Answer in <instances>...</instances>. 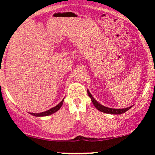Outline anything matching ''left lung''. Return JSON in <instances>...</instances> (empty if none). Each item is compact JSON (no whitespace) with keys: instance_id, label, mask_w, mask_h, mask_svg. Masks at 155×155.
<instances>
[{"instance_id":"8db88e82","label":"left lung","mask_w":155,"mask_h":155,"mask_svg":"<svg viewBox=\"0 0 155 155\" xmlns=\"http://www.w3.org/2000/svg\"><path fill=\"white\" fill-rule=\"evenodd\" d=\"M89 95L91 97L92 101V103H93L95 107L97 108V110H99V111H101V112H104V113L114 114H122L123 112L127 111V110L129 109V108H124V109H113V108H106V107H105V106H101V105L99 104L97 102V101H95V99H94L93 97H92L91 95H90V93H89Z\"/></svg>"}]
</instances>
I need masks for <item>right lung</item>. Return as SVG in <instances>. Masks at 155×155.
I'll return each instance as SVG.
<instances>
[{
    "instance_id": "obj_1",
    "label": "right lung",
    "mask_w": 155,
    "mask_h": 155,
    "mask_svg": "<svg viewBox=\"0 0 155 155\" xmlns=\"http://www.w3.org/2000/svg\"><path fill=\"white\" fill-rule=\"evenodd\" d=\"M62 104H63V101H62L61 103L59 105H58V106H56V107H54L53 108H51V109L49 110V111H45V112H42V113H40V114H33L35 115V116H37V117H41V116H47V115H50L51 114H54V112H56L58 111L59 108L61 107Z\"/></svg>"
}]
</instances>
